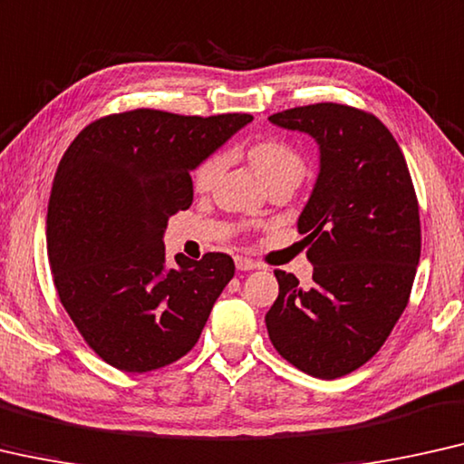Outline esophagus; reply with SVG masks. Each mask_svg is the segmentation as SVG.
<instances>
[{"instance_id": "34e87169", "label": "esophagus", "mask_w": 464, "mask_h": 464, "mask_svg": "<svg viewBox=\"0 0 464 464\" xmlns=\"http://www.w3.org/2000/svg\"><path fill=\"white\" fill-rule=\"evenodd\" d=\"M235 266H237V271H256L260 265L258 262H254L252 258H244V256H237L235 258Z\"/></svg>"}]
</instances>
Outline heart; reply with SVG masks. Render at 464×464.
<instances>
[{"instance_id": "heart-1", "label": "heart", "mask_w": 464, "mask_h": 464, "mask_svg": "<svg viewBox=\"0 0 464 464\" xmlns=\"http://www.w3.org/2000/svg\"><path fill=\"white\" fill-rule=\"evenodd\" d=\"M250 160L265 183L273 181L276 177L292 175L302 179L304 175L302 156L292 148V145L279 140H266L252 145ZM223 162L225 158L217 154L198 166L196 172H193V185H196L198 191H206L210 188L220 169H223Z\"/></svg>"}]
</instances>
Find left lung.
<instances>
[{"label": "left lung", "mask_w": 464, "mask_h": 464, "mask_svg": "<svg viewBox=\"0 0 464 464\" xmlns=\"http://www.w3.org/2000/svg\"><path fill=\"white\" fill-rule=\"evenodd\" d=\"M319 143L321 169L298 218L313 285L275 271L279 295L265 321L275 350L319 379L377 354L404 313L420 256L419 202L404 154L385 124L343 103L268 116Z\"/></svg>", "instance_id": "8db88e82"}]
</instances>
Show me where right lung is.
I'll list each match as a JSON object with an SVG mask.
<instances>
[{
  "mask_svg": "<svg viewBox=\"0 0 464 464\" xmlns=\"http://www.w3.org/2000/svg\"><path fill=\"white\" fill-rule=\"evenodd\" d=\"M247 122L140 108L93 121L68 145L47 206V256L62 306L102 361L148 372L199 340L233 258L177 254L169 266L162 237L193 202L189 172Z\"/></svg>",
  "mask_w": 464,
  "mask_h": 464,
  "instance_id": "1",
  "label": "right lung"
}]
</instances>
